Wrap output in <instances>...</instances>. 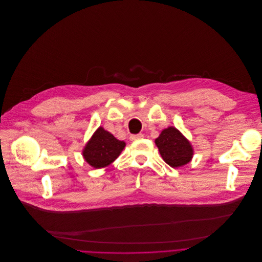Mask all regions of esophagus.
I'll use <instances>...</instances> for the list:
<instances>
[{
    "instance_id": "obj_1",
    "label": "esophagus",
    "mask_w": 262,
    "mask_h": 262,
    "mask_svg": "<svg viewBox=\"0 0 262 262\" xmlns=\"http://www.w3.org/2000/svg\"><path fill=\"white\" fill-rule=\"evenodd\" d=\"M141 138H143V135H142V134H134V135H131V136H130V140H131V141L139 140V139H141Z\"/></svg>"
}]
</instances>
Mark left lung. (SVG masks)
I'll use <instances>...</instances> for the list:
<instances>
[{
  "instance_id": "obj_1",
  "label": "left lung",
  "mask_w": 262,
  "mask_h": 262,
  "mask_svg": "<svg viewBox=\"0 0 262 262\" xmlns=\"http://www.w3.org/2000/svg\"><path fill=\"white\" fill-rule=\"evenodd\" d=\"M155 143L159 148L163 160L172 168L189 163L193 157V147L190 141L174 127L164 129Z\"/></svg>"
}]
</instances>
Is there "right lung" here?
<instances>
[{
  "label": "right lung",
  "mask_w": 262,
  "mask_h": 262,
  "mask_svg": "<svg viewBox=\"0 0 262 262\" xmlns=\"http://www.w3.org/2000/svg\"><path fill=\"white\" fill-rule=\"evenodd\" d=\"M126 142L117 139L112 133L99 127L85 144L82 156L94 168H103L112 164L122 150Z\"/></svg>",
  "instance_id": "add662e5"
}]
</instances>
